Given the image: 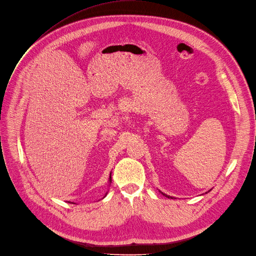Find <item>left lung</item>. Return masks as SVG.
Instances as JSON below:
<instances>
[{"label": "left lung", "instance_id": "8db88e82", "mask_svg": "<svg viewBox=\"0 0 256 256\" xmlns=\"http://www.w3.org/2000/svg\"><path fill=\"white\" fill-rule=\"evenodd\" d=\"M162 196H165L166 198H172V196H167V194H165V193H162Z\"/></svg>", "mask_w": 256, "mask_h": 256}]
</instances>
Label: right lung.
Returning a JSON list of instances; mask_svg holds the SVG:
<instances>
[{"label": "right lung", "mask_w": 256, "mask_h": 256, "mask_svg": "<svg viewBox=\"0 0 256 256\" xmlns=\"http://www.w3.org/2000/svg\"><path fill=\"white\" fill-rule=\"evenodd\" d=\"M110 180H111V176H110Z\"/></svg>", "instance_id": "obj_1"}]
</instances>
